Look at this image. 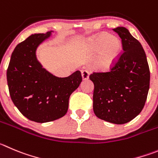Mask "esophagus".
I'll use <instances>...</instances> for the list:
<instances>
[{"instance_id":"34e87169","label":"esophagus","mask_w":158,"mask_h":158,"mask_svg":"<svg viewBox=\"0 0 158 158\" xmlns=\"http://www.w3.org/2000/svg\"><path fill=\"white\" fill-rule=\"evenodd\" d=\"M81 73H82V79H83V80H87V79H89V72H88V71L82 70V72H81Z\"/></svg>"}]
</instances>
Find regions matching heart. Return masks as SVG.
Returning a JSON list of instances; mask_svg holds the SVG:
<instances>
[{"label":"heart","instance_id":"heart-1","mask_svg":"<svg viewBox=\"0 0 158 158\" xmlns=\"http://www.w3.org/2000/svg\"><path fill=\"white\" fill-rule=\"evenodd\" d=\"M94 52H99L97 66L102 70H108L118 61L122 53V45L120 40L107 32L94 36L90 41Z\"/></svg>","mask_w":158,"mask_h":158}]
</instances>
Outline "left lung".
I'll use <instances>...</instances> for the list:
<instances>
[{"label": "left lung", "mask_w": 158, "mask_h": 158, "mask_svg": "<svg viewBox=\"0 0 158 158\" xmlns=\"http://www.w3.org/2000/svg\"><path fill=\"white\" fill-rule=\"evenodd\" d=\"M122 39L123 51L109 72L93 73L94 107L97 118L117 125L127 123L143 110L150 88V69L140 43L126 28L113 29Z\"/></svg>", "instance_id": "1"}]
</instances>
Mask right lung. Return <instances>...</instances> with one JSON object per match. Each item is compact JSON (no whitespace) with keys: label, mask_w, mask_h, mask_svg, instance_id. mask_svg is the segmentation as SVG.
Returning <instances> with one entry per match:
<instances>
[{"label":"right lung","mask_w":158,"mask_h":158,"mask_svg":"<svg viewBox=\"0 0 158 158\" xmlns=\"http://www.w3.org/2000/svg\"><path fill=\"white\" fill-rule=\"evenodd\" d=\"M52 32L34 33L18 44L7 70L11 101L25 117L40 123L63 117L68 111L70 95L82 82L79 70L68 77H57L38 61L37 48Z\"/></svg>","instance_id":"add662e5"}]
</instances>
